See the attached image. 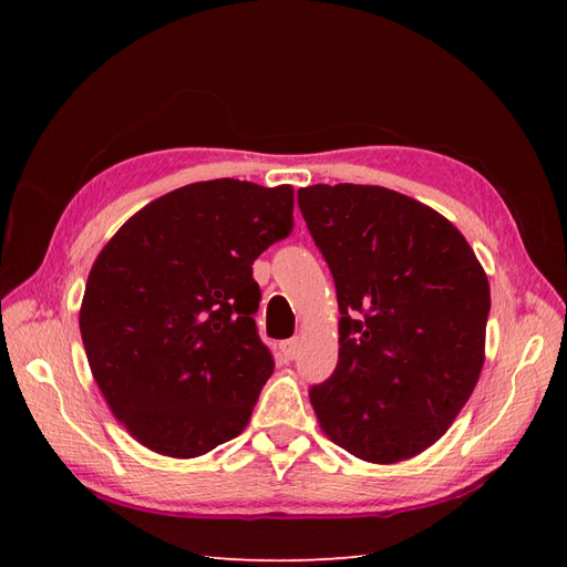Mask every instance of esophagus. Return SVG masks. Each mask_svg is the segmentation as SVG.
I'll list each match as a JSON object with an SVG mask.
<instances>
[{
	"mask_svg": "<svg viewBox=\"0 0 567 567\" xmlns=\"http://www.w3.org/2000/svg\"><path fill=\"white\" fill-rule=\"evenodd\" d=\"M298 348H300V340L298 338H290V340L281 342V354L286 359H293L298 354Z\"/></svg>",
	"mask_w": 567,
	"mask_h": 567,
	"instance_id": "esophagus-1",
	"label": "esophagus"
}]
</instances>
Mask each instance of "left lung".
Here are the masks:
<instances>
[{
    "mask_svg": "<svg viewBox=\"0 0 567 567\" xmlns=\"http://www.w3.org/2000/svg\"><path fill=\"white\" fill-rule=\"evenodd\" d=\"M298 205L340 310L338 367L310 390L321 431L369 463L416 456L483 371L487 274L447 217L392 188L315 184Z\"/></svg>",
    "mask_w": 567,
    "mask_h": 567,
    "instance_id": "left-lung-1",
    "label": "left lung"
}]
</instances>
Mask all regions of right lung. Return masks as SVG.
<instances>
[{"instance_id": "right-lung-1", "label": "right lung", "mask_w": 567, "mask_h": 567, "mask_svg": "<svg viewBox=\"0 0 567 567\" xmlns=\"http://www.w3.org/2000/svg\"><path fill=\"white\" fill-rule=\"evenodd\" d=\"M290 229V184L213 179L151 200L99 252L84 352L115 419L151 452L194 458L244 433L274 371L252 262Z\"/></svg>"}]
</instances>
